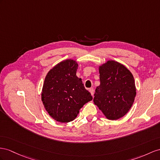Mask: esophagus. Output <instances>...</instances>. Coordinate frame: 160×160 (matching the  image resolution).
I'll list each match as a JSON object with an SVG mask.
<instances>
[{"mask_svg":"<svg viewBox=\"0 0 160 160\" xmlns=\"http://www.w3.org/2000/svg\"><path fill=\"white\" fill-rule=\"evenodd\" d=\"M89 92H91V95L93 97V95H94V90H93V88H90L89 89Z\"/></svg>","mask_w":160,"mask_h":160,"instance_id":"esophagus-1","label":"esophagus"}]
</instances>
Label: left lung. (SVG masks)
Wrapping results in <instances>:
<instances>
[{
	"label": "left lung",
	"mask_w": 160,
	"mask_h": 160,
	"mask_svg": "<svg viewBox=\"0 0 160 160\" xmlns=\"http://www.w3.org/2000/svg\"><path fill=\"white\" fill-rule=\"evenodd\" d=\"M100 85L95 90L94 103L105 118L116 120L128 112L137 90L132 73L124 65L108 60L99 66Z\"/></svg>",
	"instance_id": "obj_1"
}]
</instances>
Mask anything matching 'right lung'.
<instances>
[{"label":"right lung","instance_id":"add662e5","mask_svg":"<svg viewBox=\"0 0 160 160\" xmlns=\"http://www.w3.org/2000/svg\"><path fill=\"white\" fill-rule=\"evenodd\" d=\"M78 67L75 60H63L45 77L41 99L49 116L59 122L75 120L83 105L92 99L82 79L76 76Z\"/></svg>","mask_w":160,"mask_h":160}]
</instances>
